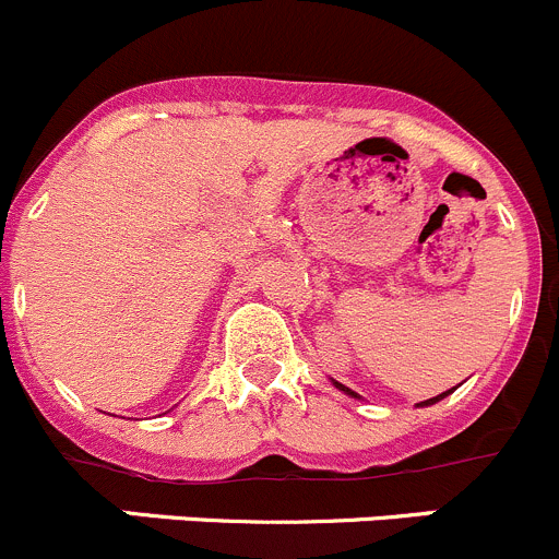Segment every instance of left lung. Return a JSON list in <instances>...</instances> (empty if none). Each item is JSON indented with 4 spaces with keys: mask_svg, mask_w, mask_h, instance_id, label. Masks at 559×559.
<instances>
[{
    "mask_svg": "<svg viewBox=\"0 0 559 559\" xmlns=\"http://www.w3.org/2000/svg\"><path fill=\"white\" fill-rule=\"evenodd\" d=\"M331 383H334V385H336V389H340V391H342V394H347V396H353V400H361V396H358V394H356V391H353V389H347V385H342V383H336V380H334V378H331ZM454 389H456V385H454ZM454 389H449V391H443V394H438V396H432V400H424V402H418V407H429V405H435V402H440V400H445V396H449V394H454Z\"/></svg>",
    "mask_w": 559,
    "mask_h": 559,
    "instance_id": "8db88e82",
    "label": "left lung"
}]
</instances>
